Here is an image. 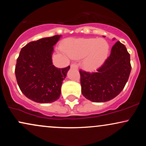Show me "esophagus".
<instances>
[{
  "instance_id": "1",
  "label": "esophagus",
  "mask_w": 146,
  "mask_h": 146,
  "mask_svg": "<svg viewBox=\"0 0 146 146\" xmlns=\"http://www.w3.org/2000/svg\"><path fill=\"white\" fill-rule=\"evenodd\" d=\"M71 68H75V69H78V65L77 64H72L71 65Z\"/></svg>"
}]
</instances>
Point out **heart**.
Instances as JSON below:
<instances>
[{
    "label": "heart",
    "mask_w": 146,
    "mask_h": 146,
    "mask_svg": "<svg viewBox=\"0 0 146 146\" xmlns=\"http://www.w3.org/2000/svg\"><path fill=\"white\" fill-rule=\"evenodd\" d=\"M62 48L70 58L74 60L84 58V66L89 71L97 70L108 57L109 46L104 39L78 38L66 41Z\"/></svg>",
    "instance_id": "heart-1"
}]
</instances>
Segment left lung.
I'll list each match as a JSON object with an SVG mask.
<instances>
[{
  "mask_svg": "<svg viewBox=\"0 0 146 146\" xmlns=\"http://www.w3.org/2000/svg\"><path fill=\"white\" fill-rule=\"evenodd\" d=\"M130 71V54L125 45L117 41L112 47L110 56L97 72L80 70L82 93L93 102L110 101L123 89Z\"/></svg>",
  "mask_w": 146,
  "mask_h": 146,
  "instance_id": "1",
  "label": "left lung"
}]
</instances>
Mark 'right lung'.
I'll return each instance as SVG.
<instances>
[{"label": "right lung", "mask_w": 146, "mask_h": 146, "mask_svg": "<svg viewBox=\"0 0 146 146\" xmlns=\"http://www.w3.org/2000/svg\"><path fill=\"white\" fill-rule=\"evenodd\" d=\"M61 35L41 38L22 48L15 74L22 93L29 100L47 104L56 101L70 66L56 68L52 62L53 46Z\"/></svg>", "instance_id": "1"}]
</instances>
